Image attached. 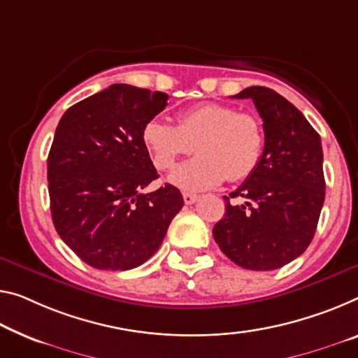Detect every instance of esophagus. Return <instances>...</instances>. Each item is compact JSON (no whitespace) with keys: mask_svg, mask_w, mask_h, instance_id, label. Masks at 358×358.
<instances>
[{"mask_svg":"<svg viewBox=\"0 0 358 358\" xmlns=\"http://www.w3.org/2000/svg\"><path fill=\"white\" fill-rule=\"evenodd\" d=\"M182 196H184V203H185V205H194V203L198 200V195L190 194V192H184Z\"/></svg>","mask_w":358,"mask_h":358,"instance_id":"esophagus-1","label":"esophagus"}]
</instances>
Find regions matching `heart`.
Returning a JSON list of instances; mask_svg holds the SVG:
<instances>
[{
  "label": "heart",
  "mask_w": 358,
  "mask_h": 358,
  "mask_svg": "<svg viewBox=\"0 0 358 358\" xmlns=\"http://www.w3.org/2000/svg\"><path fill=\"white\" fill-rule=\"evenodd\" d=\"M144 142L160 171L173 169L196 148L200 153L176 169L169 180L180 189L203 190L227 178H248L261 160L264 133L252 113L205 102L180 113L178 126L152 120L144 128Z\"/></svg>",
  "instance_id": "1"
}]
</instances>
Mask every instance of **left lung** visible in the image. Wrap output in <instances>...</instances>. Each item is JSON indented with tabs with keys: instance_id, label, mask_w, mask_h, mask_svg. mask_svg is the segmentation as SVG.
<instances>
[{
	"instance_id": "left-lung-1",
	"label": "left lung",
	"mask_w": 358,
	"mask_h": 358,
	"mask_svg": "<svg viewBox=\"0 0 358 358\" xmlns=\"http://www.w3.org/2000/svg\"><path fill=\"white\" fill-rule=\"evenodd\" d=\"M234 99H252L262 118L261 160L225 200L213 229L219 248L248 271H273L310 245L325 201L322 141L293 103L271 87H246ZM241 197L243 203H230Z\"/></svg>"
}]
</instances>
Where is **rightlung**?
I'll return each instance as SVG.
<instances>
[{"label": "right lung", "instance_id": "add662e5", "mask_svg": "<svg viewBox=\"0 0 358 358\" xmlns=\"http://www.w3.org/2000/svg\"><path fill=\"white\" fill-rule=\"evenodd\" d=\"M168 94L112 85L62 115L48 157L52 222L69 248L101 271H129L155 255L184 206L179 189L158 178L144 128Z\"/></svg>", "mask_w": 358, "mask_h": 358}]
</instances>
